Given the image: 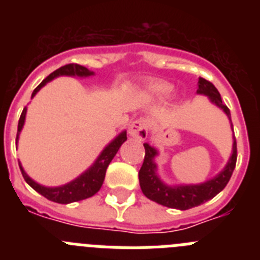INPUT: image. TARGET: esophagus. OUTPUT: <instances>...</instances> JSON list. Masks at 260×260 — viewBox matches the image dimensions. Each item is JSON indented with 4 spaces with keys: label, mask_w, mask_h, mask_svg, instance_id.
Returning <instances> with one entry per match:
<instances>
[{
    "label": "esophagus",
    "mask_w": 260,
    "mask_h": 260,
    "mask_svg": "<svg viewBox=\"0 0 260 260\" xmlns=\"http://www.w3.org/2000/svg\"><path fill=\"white\" fill-rule=\"evenodd\" d=\"M128 134L139 141H144L148 137V122L146 118L134 119L128 126Z\"/></svg>",
    "instance_id": "obj_1"
}]
</instances>
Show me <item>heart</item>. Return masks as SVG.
Returning <instances> with one entry per match:
<instances>
[{
  "label": "heart",
  "instance_id": "heart-1",
  "mask_svg": "<svg viewBox=\"0 0 260 260\" xmlns=\"http://www.w3.org/2000/svg\"><path fill=\"white\" fill-rule=\"evenodd\" d=\"M172 91H173V86L169 82L160 80V82H156V83L148 86L147 95L150 96L151 99H155V100H164V99L171 95Z\"/></svg>",
  "mask_w": 260,
  "mask_h": 260
}]
</instances>
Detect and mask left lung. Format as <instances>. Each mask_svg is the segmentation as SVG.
Masks as SVG:
<instances>
[{
    "label": "left lung",
    "instance_id": "1",
    "mask_svg": "<svg viewBox=\"0 0 260 260\" xmlns=\"http://www.w3.org/2000/svg\"><path fill=\"white\" fill-rule=\"evenodd\" d=\"M197 93L207 96L208 100L213 105L220 108L229 118L231 127L233 130V125H232L231 121V110L228 109L226 105L222 104L221 96H220L219 91L216 89V87L208 80L199 78ZM143 146L144 150H146V155H144L143 165L139 171V185H141L142 191L147 198L156 202V203L181 211L197 207L199 204L210 201L219 194L231 180L232 173L236 168V161H237V143H236V138L233 135V147H232L231 157H229L224 169L220 171L215 177H212L211 180L197 183V185H192V183H189V185H186V183L167 185L157 173V164H156L155 158L158 155V151L148 143H144Z\"/></svg>",
    "mask_w": 260,
    "mask_h": 260
}]
</instances>
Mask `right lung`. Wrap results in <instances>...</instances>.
Segmentation results:
<instances>
[{
	"mask_svg": "<svg viewBox=\"0 0 260 260\" xmlns=\"http://www.w3.org/2000/svg\"><path fill=\"white\" fill-rule=\"evenodd\" d=\"M93 74H95L93 71L88 70V69L84 68V66L77 65V63H69V65L62 66V68L57 69L56 71H53L50 75H48V77L34 89L31 99L34 98L45 84L49 83L50 80H53L57 77L66 75V77L87 78L92 77ZM26 113L27 107L23 109L22 114H20L19 122H18L17 143L18 139H19L23 125H24V121H26ZM126 139H127V137H126V130H123V132L119 133L108 146H105L104 150L100 152L98 158H96L95 161H93V164L91 165L87 171H84L83 173L80 174V176H78L75 180L70 181V182L65 183V185L56 186V187H48V186L40 185V183H38L36 181L32 180L31 177L24 172L22 164L19 162L20 172H22L23 174V178L26 180V182L31 186L32 189L35 190V191H38L39 194L43 195V197H45L47 199H49V201L61 204H69L73 203V202L83 201V199L91 198L92 195H95L96 192L100 190L103 182H104L108 165H109L110 161L113 160L116 153L118 152L119 147L122 146L123 142H126Z\"/></svg>",
	"mask_w": 260,
	"mask_h": 260,
	"instance_id": "1",
	"label": "right lung"
}]
</instances>
